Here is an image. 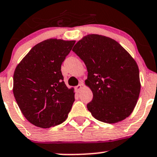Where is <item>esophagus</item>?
<instances>
[{
	"label": "esophagus",
	"mask_w": 157,
	"mask_h": 157,
	"mask_svg": "<svg viewBox=\"0 0 157 157\" xmlns=\"http://www.w3.org/2000/svg\"><path fill=\"white\" fill-rule=\"evenodd\" d=\"M82 84H80V85H77L76 87H75V91L78 93L79 91H80L81 90H82Z\"/></svg>",
	"instance_id": "esophagus-1"
}]
</instances>
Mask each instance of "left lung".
<instances>
[{"label": "left lung", "instance_id": "left-lung-1", "mask_svg": "<svg viewBox=\"0 0 157 157\" xmlns=\"http://www.w3.org/2000/svg\"><path fill=\"white\" fill-rule=\"evenodd\" d=\"M72 51L87 67L85 85L93 92L87 108L93 117L107 124L129 117L141 90L139 67L132 56L114 40L98 34L84 36Z\"/></svg>", "mask_w": 157, "mask_h": 157}]
</instances>
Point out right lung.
<instances>
[{
    "instance_id": "right-lung-1",
    "label": "right lung",
    "mask_w": 157,
    "mask_h": 157,
    "mask_svg": "<svg viewBox=\"0 0 157 157\" xmlns=\"http://www.w3.org/2000/svg\"><path fill=\"white\" fill-rule=\"evenodd\" d=\"M75 43L44 40L33 46L15 70V99L25 118L34 126L49 128L68 117L75 93L63 82L61 64Z\"/></svg>"
}]
</instances>
